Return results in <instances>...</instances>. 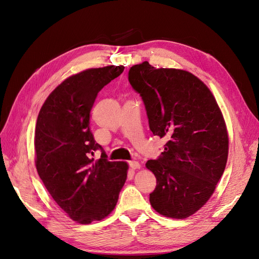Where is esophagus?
I'll return each instance as SVG.
<instances>
[{"mask_svg": "<svg viewBox=\"0 0 259 259\" xmlns=\"http://www.w3.org/2000/svg\"><path fill=\"white\" fill-rule=\"evenodd\" d=\"M128 164H130V167L133 169H137L140 167V164L137 161H130Z\"/></svg>", "mask_w": 259, "mask_h": 259, "instance_id": "1", "label": "esophagus"}]
</instances>
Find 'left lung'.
<instances>
[{
  "mask_svg": "<svg viewBox=\"0 0 259 259\" xmlns=\"http://www.w3.org/2000/svg\"><path fill=\"white\" fill-rule=\"evenodd\" d=\"M128 81L144 101L153 135L167 140L159 158L146 163L156 178L151 205L165 217H189L214 193L228 159L221 109L207 86L185 70L144 61L130 69Z\"/></svg>",
  "mask_w": 259,
  "mask_h": 259,
  "instance_id": "1",
  "label": "left lung"
}]
</instances>
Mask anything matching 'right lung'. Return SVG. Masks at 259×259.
Listing matches in <instances>:
<instances>
[{"mask_svg": "<svg viewBox=\"0 0 259 259\" xmlns=\"http://www.w3.org/2000/svg\"><path fill=\"white\" fill-rule=\"evenodd\" d=\"M123 70V66H108L69 76L50 94L37 115V174L55 202L80 224L110 214L127 177V163L108 161L90 127L98 93ZM97 150L102 155L95 161Z\"/></svg>", "mask_w": 259, "mask_h": 259, "instance_id": "add662e5", "label": "right lung"}]
</instances>
